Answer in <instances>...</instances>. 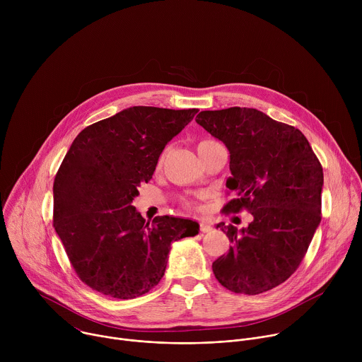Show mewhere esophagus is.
<instances>
[{"instance_id": "34e87169", "label": "esophagus", "mask_w": 362, "mask_h": 362, "mask_svg": "<svg viewBox=\"0 0 362 362\" xmlns=\"http://www.w3.org/2000/svg\"><path fill=\"white\" fill-rule=\"evenodd\" d=\"M211 230H212V225H211V222H209V221H206V219L200 221V232H203V233H209Z\"/></svg>"}]
</instances>
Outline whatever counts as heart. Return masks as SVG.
I'll list each match as a JSON object with an SVG mask.
<instances>
[{"instance_id":"1","label":"heart","mask_w":362,"mask_h":362,"mask_svg":"<svg viewBox=\"0 0 362 362\" xmlns=\"http://www.w3.org/2000/svg\"><path fill=\"white\" fill-rule=\"evenodd\" d=\"M214 140H202L199 144H197V148H200L202 146H204V144H208V143H212ZM163 159H165V154H162L160 156V159H159V163H162L163 162Z\"/></svg>"}]
</instances>
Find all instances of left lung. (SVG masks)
<instances>
[{
	"label": "left lung",
	"instance_id": "left-lung-1",
	"mask_svg": "<svg viewBox=\"0 0 362 362\" xmlns=\"http://www.w3.org/2000/svg\"><path fill=\"white\" fill-rule=\"evenodd\" d=\"M196 123L230 153L223 212L253 216L240 230L218 223L232 245L214 274L235 293L267 292L298 269L321 222L322 166L300 130L256 109L206 110Z\"/></svg>",
	"mask_w": 362,
	"mask_h": 362
}]
</instances>
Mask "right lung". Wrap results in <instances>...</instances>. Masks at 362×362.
<instances>
[{
    "label": "right lung",
    "instance_id": "obj_1",
    "mask_svg": "<svg viewBox=\"0 0 362 362\" xmlns=\"http://www.w3.org/2000/svg\"><path fill=\"white\" fill-rule=\"evenodd\" d=\"M197 112L129 107L86 127L70 146L54 179L53 222L91 289L117 299L144 295L163 278L172 242L199 233L190 219L146 223L132 204L165 146Z\"/></svg>",
    "mask_w": 362,
    "mask_h": 362
}]
</instances>
